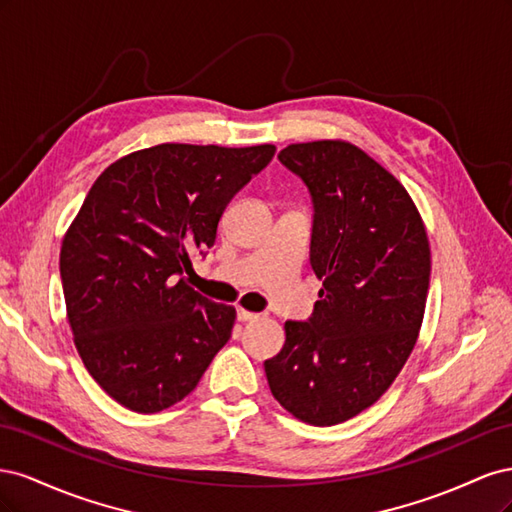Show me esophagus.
I'll return each mask as SVG.
<instances>
[{
	"mask_svg": "<svg viewBox=\"0 0 512 512\" xmlns=\"http://www.w3.org/2000/svg\"><path fill=\"white\" fill-rule=\"evenodd\" d=\"M260 314H254V312H245V309H237V320L239 322H252V320H258Z\"/></svg>",
	"mask_w": 512,
	"mask_h": 512,
	"instance_id": "obj_1",
	"label": "esophagus"
}]
</instances>
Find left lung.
Wrapping results in <instances>:
<instances>
[{
    "instance_id": "left-lung-1",
    "label": "left lung",
    "mask_w": 512,
    "mask_h": 512,
    "mask_svg": "<svg viewBox=\"0 0 512 512\" xmlns=\"http://www.w3.org/2000/svg\"><path fill=\"white\" fill-rule=\"evenodd\" d=\"M314 207L309 265L322 288L305 322L265 361L273 397L309 425L369 408L408 361L429 288V243L408 192L342 141L290 145L277 156Z\"/></svg>"
}]
</instances>
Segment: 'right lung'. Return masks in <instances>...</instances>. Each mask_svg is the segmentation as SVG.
I'll list each match as a JSON object with an SVG mask.
<instances>
[{
  "label": "right lung",
  "mask_w": 512,
  "mask_h": 512,
  "mask_svg": "<svg viewBox=\"0 0 512 512\" xmlns=\"http://www.w3.org/2000/svg\"><path fill=\"white\" fill-rule=\"evenodd\" d=\"M273 145H158L108 166L61 243L68 320L87 371L117 404L160 412L190 395L230 339L235 307L183 280Z\"/></svg>",
  "instance_id": "add662e5"
}]
</instances>
